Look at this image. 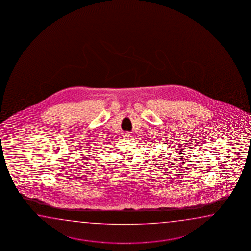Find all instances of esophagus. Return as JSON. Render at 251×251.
Listing matches in <instances>:
<instances>
[{"label": "esophagus", "mask_w": 251, "mask_h": 251, "mask_svg": "<svg viewBox=\"0 0 251 251\" xmlns=\"http://www.w3.org/2000/svg\"><path fill=\"white\" fill-rule=\"evenodd\" d=\"M132 137V134L130 133H124V138L125 139H129V138Z\"/></svg>", "instance_id": "34e87169"}]
</instances>
